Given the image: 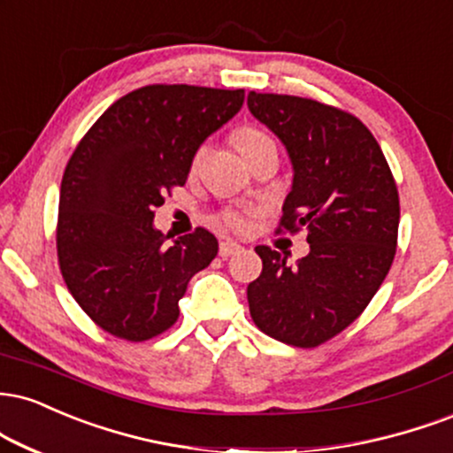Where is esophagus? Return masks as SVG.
I'll return each mask as SVG.
<instances>
[{
  "instance_id": "esophagus-1",
  "label": "esophagus",
  "mask_w": 453,
  "mask_h": 453,
  "mask_svg": "<svg viewBox=\"0 0 453 453\" xmlns=\"http://www.w3.org/2000/svg\"><path fill=\"white\" fill-rule=\"evenodd\" d=\"M238 250H241V244H238V242L223 241V242L219 244V255H221L223 259L230 257V255H234V253H238Z\"/></svg>"
}]
</instances>
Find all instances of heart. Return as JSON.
<instances>
[{"mask_svg":"<svg viewBox=\"0 0 453 453\" xmlns=\"http://www.w3.org/2000/svg\"><path fill=\"white\" fill-rule=\"evenodd\" d=\"M232 143L244 157H249L250 154H255V151L261 150L264 145L272 143V139L264 133V130H259L255 127H241L232 133ZM196 162H198V156H196L194 165ZM219 223L226 227V230H232V232H242L244 226H247L242 212L234 211V209L223 211L219 215Z\"/></svg>","mask_w":453,"mask_h":453,"instance_id":"b5f03b06","label":"heart"}]
</instances>
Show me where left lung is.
I'll list each match as a JSON object with an SVG mask.
<instances>
[{"instance_id":"8db88e82","label":"left lung","mask_w":453,"mask_h":453,"mask_svg":"<svg viewBox=\"0 0 453 453\" xmlns=\"http://www.w3.org/2000/svg\"><path fill=\"white\" fill-rule=\"evenodd\" d=\"M249 111L287 147L291 192L279 232L308 230L296 265L270 247L247 287L253 323L288 346L314 348L372 302L396 253L399 192L369 128L352 113L291 95L249 92Z\"/></svg>"}]
</instances>
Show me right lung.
<instances>
[{
  "label": "right lung",
  "mask_w": 453,
  "mask_h": 453,
  "mask_svg": "<svg viewBox=\"0 0 453 453\" xmlns=\"http://www.w3.org/2000/svg\"><path fill=\"white\" fill-rule=\"evenodd\" d=\"M244 90L151 84L118 99L69 157L57 253L80 308L107 334L145 342L177 323L179 299L219 242L204 227L166 244L154 227L209 134L241 111Z\"/></svg>",
  "instance_id": "add662e5"
}]
</instances>
